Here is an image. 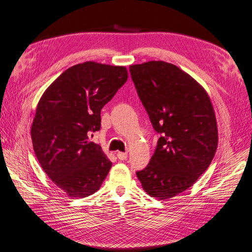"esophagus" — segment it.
I'll return each instance as SVG.
<instances>
[{
	"instance_id": "1",
	"label": "esophagus",
	"mask_w": 252,
	"mask_h": 252,
	"mask_svg": "<svg viewBox=\"0 0 252 252\" xmlns=\"http://www.w3.org/2000/svg\"><path fill=\"white\" fill-rule=\"evenodd\" d=\"M117 157H118L119 160H126L127 153L126 152H118L117 153Z\"/></svg>"
}]
</instances>
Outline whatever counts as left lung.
<instances>
[{
    "label": "left lung",
    "instance_id": "8db88e82",
    "mask_svg": "<svg viewBox=\"0 0 252 252\" xmlns=\"http://www.w3.org/2000/svg\"><path fill=\"white\" fill-rule=\"evenodd\" d=\"M138 95L160 134L150 162L136 177L151 197L172 198L206 171L218 146L210 97L197 81L171 63L130 66Z\"/></svg>",
    "mask_w": 252,
    "mask_h": 252
}]
</instances>
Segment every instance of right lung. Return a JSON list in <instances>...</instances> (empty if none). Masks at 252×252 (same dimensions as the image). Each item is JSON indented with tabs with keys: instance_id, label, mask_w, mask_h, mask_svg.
I'll list each match as a JSON object with an SVG mask.
<instances>
[{
	"instance_id": "add662e5",
	"label": "right lung",
	"mask_w": 252,
	"mask_h": 252,
	"mask_svg": "<svg viewBox=\"0 0 252 252\" xmlns=\"http://www.w3.org/2000/svg\"><path fill=\"white\" fill-rule=\"evenodd\" d=\"M126 80L125 66L84 62L63 72L39 101L31 129L34 152L69 197L93 194L108 176L112 162L89 138L100 130L102 108Z\"/></svg>"
}]
</instances>
